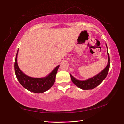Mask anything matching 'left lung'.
<instances>
[{
    "mask_svg": "<svg viewBox=\"0 0 124 124\" xmlns=\"http://www.w3.org/2000/svg\"><path fill=\"white\" fill-rule=\"evenodd\" d=\"M106 46L107 49L106 44ZM107 55H108V63H107V65L105 68L102 70V71L100 72V73L97 74V75L85 80H78V79H76L74 77L72 76L71 74L70 73L72 82L75 84L77 87H78L79 88L84 90H92L95 87H96L97 86H98L105 79L109 71V65H110L109 61L110 60H109V55L108 50L107 51Z\"/></svg>",
    "mask_w": 124,
    "mask_h": 124,
    "instance_id": "left-lung-1",
    "label": "left lung"
}]
</instances>
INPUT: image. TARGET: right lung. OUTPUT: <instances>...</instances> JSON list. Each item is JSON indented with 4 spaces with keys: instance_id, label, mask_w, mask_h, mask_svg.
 Segmentation results:
<instances>
[{
    "instance_id": "add662e5",
    "label": "right lung",
    "mask_w": 124,
    "mask_h": 124,
    "mask_svg": "<svg viewBox=\"0 0 124 124\" xmlns=\"http://www.w3.org/2000/svg\"><path fill=\"white\" fill-rule=\"evenodd\" d=\"M18 51L16 54L15 62V71L19 82L26 89L30 92L41 93L48 90L54 84L55 77L59 65L53 69L51 73L43 78H33L27 76L21 71L17 62Z\"/></svg>"
}]
</instances>
